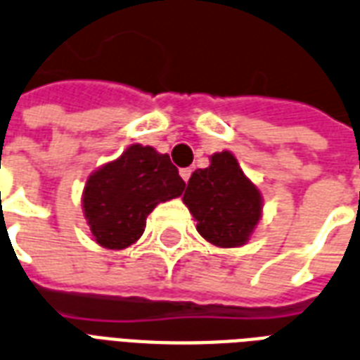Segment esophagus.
I'll return each mask as SVG.
<instances>
[{"label":"esophagus","mask_w":360,"mask_h":360,"mask_svg":"<svg viewBox=\"0 0 360 360\" xmlns=\"http://www.w3.org/2000/svg\"><path fill=\"white\" fill-rule=\"evenodd\" d=\"M191 174H192V169H191V168H183V169H181V172H179V175H181V177H183V181H185V183H186V181H188V177H191Z\"/></svg>","instance_id":"1"}]
</instances>
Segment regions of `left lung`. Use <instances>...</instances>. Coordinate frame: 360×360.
Here are the masks:
<instances>
[{"mask_svg":"<svg viewBox=\"0 0 360 360\" xmlns=\"http://www.w3.org/2000/svg\"><path fill=\"white\" fill-rule=\"evenodd\" d=\"M183 202L196 230L217 247L245 245L262 217V194L230 150L210 156V166L188 179Z\"/></svg>","mask_w":360,"mask_h":360,"instance_id":"1","label":"left lung"}]
</instances>
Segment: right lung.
Instances as JSON below:
<instances>
[{
	"mask_svg": "<svg viewBox=\"0 0 360 360\" xmlns=\"http://www.w3.org/2000/svg\"><path fill=\"white\" fill-rule=\"evenodd\" d=\"M183 191L185 181L169 156L136 143L90 174L82 191V211L96 243L120 251L141 238L147 215L156 205Z\"/></svg>",
	"mask_w": 360,
	"mask_h": 360,
	"instance_id": "add662e5",
	"label": "right lung"
}]
</instances>
